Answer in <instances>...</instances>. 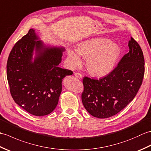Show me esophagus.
Wrapping results in <instances>:
<instances>
[{"instance_id": "1", "label": "esophagus", "mask_w": 151, "mask_h": 151, "mask_svg": "<svg viewBox=\"0 0 151 151\" xmlns=\"http://www.w3.org/2000/svg\"><path fill=\"white\" fill-rule=\"evenodd\" d=\"M75 76H76V78H78L79 79H81L82 78V74H81V73H75Z\"/></svg>"}]
</instances>
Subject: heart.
Returning <instances> with one entry per match:
<instances>
[{
	"instance_id": "heart-1",
	"label": "heart",
	"mask_w": 151,
	"mask_h": 151,
	"mask_svg": "<svg viewBox=\"0 0 151 151\" xmlns=\"http://www.w3.org/2000/svg\"><path fill=\"white\" fill-rule=\"evenodd\" d=\"M121 49L117 43L105 38H92L83 41L77 49L69 48L67 54L70 65L82 63L81 57L86 59V68L91 75L98 77L110 73L119 57Z\"/></svg>"
}]
</instances>
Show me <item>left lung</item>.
<instances>
[{"instance_id":"8db88e82","label":"left lung","mask_w":151,"mask_h":151,"mask_svg":"<svg viewBox=\"0 0 151 151\" xmlns=\"http://www.w3.org/2000/svg\"><path fill=\"white\" fill-rule=\"evenodd\" d=\"M129 52L117 66L101 79L83 78L82 101L93 117H110L123 110L135 97L142 84L145 61L139 45L131 37Z\"/></svg>"}]
</instances>
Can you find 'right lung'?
<instances>
[{
	"instance_id": "add662e5",
	"label": "right lung",
	"mask_w": 151,
	"mask_h": 151,
	"mask_svg": "<svg viewBox=\"0 0 151 151\" xmlns=\"http://www.w3.org/2000/svg\"><path fill=\"white\" fill-rule=\"evenodd\" d=\"M33 29L12 48L8 59L7 79L15 103L36 116L50 114L58 104L63 78L70 70L59 67L63 47H46ZM37 56L32 60L33 50Z\"/></svg>"
}]
</instances>
